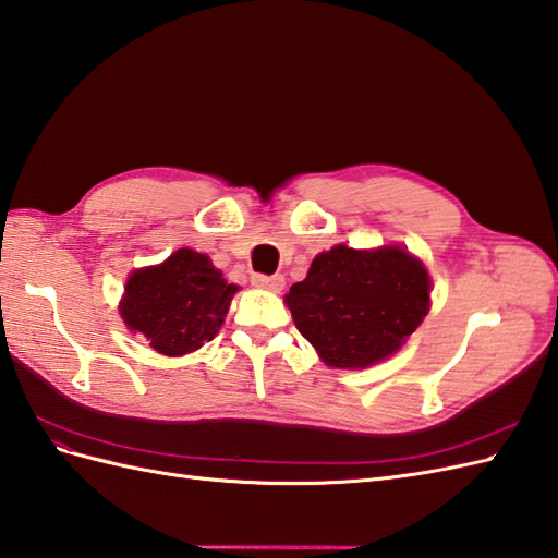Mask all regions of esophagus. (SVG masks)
Returning <instances> with one entry per match:
<instances>
[{
	"label": "esophagus",
	"mask_w": 558,
	"mask_h": 558,
	"mask_svg": "<svg viewBox=\"0 0 558 558\" xmlns=\"http://www.w3.org/2000/svg\"><path fill=\"white\" fill-rule=\"evenodd\" d=\"M252 284L254 288H262V290H270V292H280L284 278L282 276H264V274H254L252 276Z\"/></svg>",
	"instance_id": "34e87169"
}]
</instances>
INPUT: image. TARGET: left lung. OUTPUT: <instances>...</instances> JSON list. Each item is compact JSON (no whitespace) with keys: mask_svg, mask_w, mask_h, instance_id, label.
Segmentation results:
<instances>
[{"mask_svg":"<svg viewBox=\"0 0 558 558\" xmlns=\"http://www.w3.org/2000/svg\"><path fill=\"white\" fill-rule=\"evenodd\" d=\"M294 326L335 368L392 356L430 311V276L401 247L335 244L284 294Z\"/></svg>","mask_w":558,"mask_h":558,"instance_id":"obj_1","label":"left lung"}]
</instances>
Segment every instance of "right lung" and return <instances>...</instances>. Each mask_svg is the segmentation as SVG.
Listing matches in <instances>:
<instances>
[{
	"mask_svg": "<svg viewBox=\"0 0 558 558\" xmlns=\"http://www.w3.org/2000/svg\"><path fill=\"white\" fill-rule=\"evenodd\" d=\"M238 290L209 256L183 247L159 266L133 270L119 311L159 354L183 356L216 338Z\"/></svg>",
	"mask_w": 558,
	"mask_h": 558,
	"instance_id": "add662e5",
	"label": "right lung"
}]
</instances>
